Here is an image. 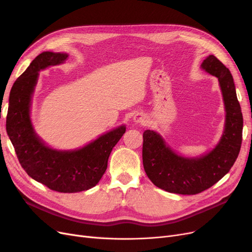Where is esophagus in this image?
I'll list each match as a JSON object with an SVG mask.
<instances>
[{"label": "esophagus", "instance_id": "34e87169", "mask_svg": "<svg viewBox=\"0 0 252 252\" xmlns=\"http://www.w3.org/2000/svg\"><path fill=\"white\" fill-rule=\"evenodd\" d=\"M133 121L135 122V123H139V124H145V122H146V121H145L144 117L140 113L135 114V116L133 117Z\"/></svg>", "mask_w": 252, "mask_h": 252}]
</instances>
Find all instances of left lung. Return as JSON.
<instances>
[{"instance_id": "obj_1", "label": "left lung", "mask_w": 252, "mask_h": 252, "mask_svg": "<svg viewBox=\"0 0 252 252\" xmlns=\"http://www.w3.org/2000/svg\"><path fill=\"white\" fill-rule=\"evenodd\" d=\"M201 67L218 78L222 90L226 123L219 144L201 158L175 154L156 131L143 133V165L154 184L171 193L196 194L215 185L230 170L242 144L243 114L229 69L215 56L204 60Z\"/></svg>"}]
</instances>
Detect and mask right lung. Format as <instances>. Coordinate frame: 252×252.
Returning <instances> with one entry per match:
<instances>
[{
	"label": "right lung",
	"instance_id": "add662e5",
	"mask_svg": "<svg viewBox=\"0 0 252 252\" xmlns=\"http://www.w3.org/2000/svg\"><path fill=\"white\" fill-rule=\"evenodd\" d=\"M65 53H40L13 83L6 129L19 162L29 177L58 192L73 193L94 187L107 169L112 148L126 131L120 126L78 150L61 151L46 146L30 121V103L37 75L48 66L62 64Z\"/></svg>",
	"mask_w": 252,
	"mask_h": 252
}]
</instances>
